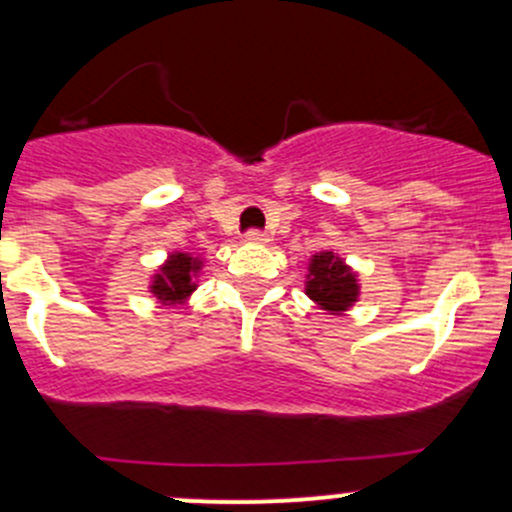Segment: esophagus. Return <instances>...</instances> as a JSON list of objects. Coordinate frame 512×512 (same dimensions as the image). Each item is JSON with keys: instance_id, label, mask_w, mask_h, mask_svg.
I'll use <instances>...</instances> for the list:
<instances>
[{"instance_id": "1", "label": "esophagus", "mask_w": 512, "mask_h": 512, "mask_svg": "<svg viewBox=\"0 0 512 512\" xmlns=\"http://www.w3.org/2000/svg\"><path fill=\"white\" fill-rule=\"evenodd\" d=\"M245 240L247 242H257V245H260V242H267V235L262 230H247Z\"/></svg>"}]
</instances>
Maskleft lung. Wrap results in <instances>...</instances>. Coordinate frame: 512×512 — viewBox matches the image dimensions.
Masks as SVG:
<instances>
[{"label": "left lung", "mask_w": 512, "mask_h": 512, "mask_svg": "<svg viewBox=\"0 0 512 512\" xmlns=\"http://www.w3.org/2000/svg\"><path fill=\"white\" fill-rule=\"evenodd\" d=\"M304 292L329 314H344L359 299V280L352 267L334 252H317L307 267Z\"/></svg>", "instance_id": "8db88e82"}]
</instances>
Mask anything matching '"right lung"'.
I'll list each match as a JSON object with an SVG mask.
<instances>
[{"mask_svg":"<svg viewBox=\"0 0 512 512\" xmlns=\"http://www.w3.org/2000/svg\"><path fill=\"white\" fill-rule=\"evenodd\" d=\"M203 260L188 255V252H173L168 260L158 267L153 275L151 292L160 304H183L195 292V277H198Z\"/></svg>","mask_w":512,"mask_h":512,"instance_id":"add662e5","label":"right lung"}]
</instances>
